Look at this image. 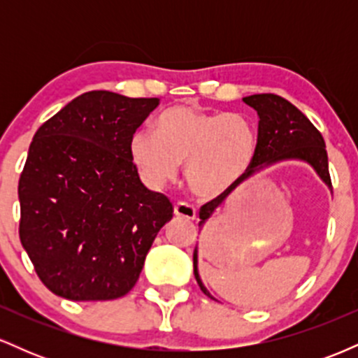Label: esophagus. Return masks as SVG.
I'll return each instance as SVG.
<instances>
[{
	"mask_svg": "<svg viewBox=\"0 0 358 358\" xmlns=\"http://www.w3.org/2000/svg\"><path fill=\"white\" fill-rule=\"evenodd\" d=\"M175 215L180 217V219H185V220H195L196 219V210L195 207L187 202H178L175 205L173 208Z\"/></svg>",
	"mask_w": 358,
	"mask_h": 358,
	"instance_id": "esophagus-1",
	"label": "esophagus"
}]
</instances>
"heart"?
Wrapping results in <instances>:
<instances>
[{
    "mask_svg": "<svg viewBox=\"0 0 358 358\" xmlns=\"http://www.w3.org/2000/svg\"><path fill=\"white\" fill-rule=\"evenodd\" d=\"M257 151V129L239 113H207L193 106H175L156 119V133L134 131L129 156L139 175L153 188L178 176L200 199H217L244 178Z\"/></svg>",
    "mask_w": 358,
    "mask_h": 358,
    "instance_id": "b5f03b06",
    "label": "heart"
}]
</instances>
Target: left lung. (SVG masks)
I'll return each instance as SVG.
<instances>
[{
    "instance_id": "left-lung-1",
    "label": "left lung",
    "mask_w": 358,
    "mask_h": 358,
    "mask_svg": "<svg viewBox=\"0 0 358 358\" xmlns=\"http://www.w3.org/2000/svg\"><path fill=\"white\" fill-rule=\"evenodd\" d=\"M242 101L256 110L259 117L257 151L252 159V165L244 175L242 182L264 170L266 166L274 165V163L298 159V162L308 163L316 171V175L323 180L324 185L331 188L328 155L323 136L301 110L276 94H254V96L244 97ZM232 190L210 200L200 208V229H203V225L212 219L213 213L217 212V208L222 207V203L225 202V199ZM193 274H195L200 289L208 298H213L200 279L199 248L193 250Z\"/></svg>"
}]
</instances>
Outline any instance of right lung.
Returning a JSON list of instances; mask_svg holds the SVG:
<instances>
[{
	"instance_id": "obj_1",
	"label": "right lung",
	"mask_w": 358,
	"mask_h": 358,
	"mask_svg": "<svg viewBox=\"0 0 358 358\" xmlns=\"http://www.w3.org/2000/svg\"><path fill=\"white\" fill-rule=\"evenodd\" d=\"M158 104L90 90L35 133L18 183L20 241L57 296H124L173 217L170 200L148 190L129 156L131 134Z\"/></svg>"
}]
</instances>
